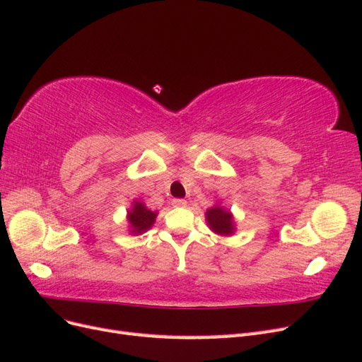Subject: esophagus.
I'll list each match as a JSON object with an SVG mask.
<instances>
[{"label":"esophagus","mask_w":362,"mask_h":362,"mask_svg":"<svg viewBox=\"0 0 362 362\" xmlns=\"http://www.w3.org/2000/svg\"><path fill=\"white\" fill-rule=\"evenodd\" d=\"M172 205L177 206V208H184V206H187V201H185V199H172Z\"/></svg>","instance_id":"obj_1"}]
</instances>
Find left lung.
<instances>
[{"label": "left lung", "instance_id": "8db88e82", "mask_svg": "<svg viewBox=\"0 0 362 362\" xmlns=\"http://www.w3.org/2000/svg\"><path fill=\"white\" fill-rule=\"evenodd\" d=\"M205 222L208 228L217 235L229 237L235 233L234 214L221 204H216L205 211Z\"/></svg>", "mask_w": 362, "mask_h": 362}]
</instances>
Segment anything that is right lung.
Listing matches in <instances>:
<instances>
[{
  "instance_id": "1",
  "label": "right lung",
  "mask_w": 362,
  "mask_h": 362,
  "mask_svg": "<svg viewBox=\"0 0 362 362\" xmlns=\"http://www.w3.org/2000/svg\"><path fill=\"white\" fill-rule=\"evenodd\" d=\"M158 213L152 211L141 201H133L129 210L127 211V222H128V233L131 235H140L146 233L156 223Z\"/></svg>"
}]
</instances>
